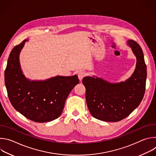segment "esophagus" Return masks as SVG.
I'll use <instances>...</instances> for the list:
<instances>
[{"label":"esophagus","mask_w":156,"mask_h":156,"mask_svg":"<svg viewBox=\"0 0 156 156\" xmlns=\"http://www.w3.org/2000/svg\"><path fill=\"white\" fill-rule=\"evenodd\" d=\"M86 76V73L84 72V71H80L78 74V78L80 81L82 80V79Z\"/></svg>","instance_id":"esophagus-1"}]
</instances>
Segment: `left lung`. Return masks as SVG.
Wrapping results in <instances>:
<instances>
[{"label": "left lung", "mask_w": 156, "mask_h": 156, "mask_svg": "<svg viewBox=\"0 0 156 156\" xmlns=\"http://www.w3.org/2000/svg\"><path fill=\"white\" fill-rule=\"evenodd\" d=\"M128 44L137 60L135 72L130 78L117 83L94 76L83 79L88 109L92 116L98 120L120 121L138 107L144 97L147 71L143 52L136 41L129 40Z\"/></svg>", "instance_id": "1"}]
</instances>
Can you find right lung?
<instances>
[{
	"label": "right lung",
	"instance_id": "add662e5",
	"mask_svg": "<svg viewBox=\"0 0 156 156\" xmlns=\"http://www.w3.org/2000/svg\"><path fill=\"white\" fill-rule=\"evenodd\" d=\"M12 50L5 70V84L14 108L30 120L48 122L62 114L65 101L79 83L77 75L57 76L45 81H30L21 72L19 55L25 42Z\"/></svg>",
	"mask_w": 156,
	"mask_h": 156
}]
</instances>
